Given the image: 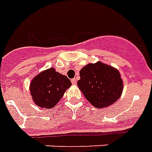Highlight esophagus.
Instances as JSON below:
<instances>
[{"mask_svg": "<svg viewBox=\"0 0 152 152\" xmlns=\"http://www.w3.org/2000/svg\"><path fill=\"white\" fill-rule=\"evenodd\" d=\"M71 83H72V84L73 85H76V83H77V80H76L75 78H73V79L71 80Z\"/></svg>", "mask_w": 152, "mask_h": 152, "instance_id": "34e87169", "label": "esophagus"}]
</instances>
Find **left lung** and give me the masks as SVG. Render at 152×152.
Masks as SVG:
<instances>
[{"instance_id": "left-lung-1", "label": "left lung", "mask_w": 152, "mask_h": 152, "mask_svg": "<svg viewBox=\"0 0 152 152\" xmlns=\"http://www.w3.org/2000/svg\"><path fill=\"white\" fill-rule=\"evenodd\" d=\"M78 87L86 99L96 108L115 104L121 96L124 83L119 70L97 61L88 64L79 72Z\"/></svg>"}]
</instances>
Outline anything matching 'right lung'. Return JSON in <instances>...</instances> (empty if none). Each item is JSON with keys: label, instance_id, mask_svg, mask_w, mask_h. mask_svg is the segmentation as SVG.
<instances>
[{"label": "right lung", "instance_id": "obj_1", "mask_svg": "<svg viewBox=\"0 0 152 152\" xmlns=\"http://www.w3.org/2000/svg\"><path fill=\"white\" fill-rule=\"evenodd\" d=\"M72 83L53 67L42 71L30 83L29 91L34 104L44 109L53 108Z\"/></svg>", "mask_w": 152, "mask_h": 152}]
</instances>
